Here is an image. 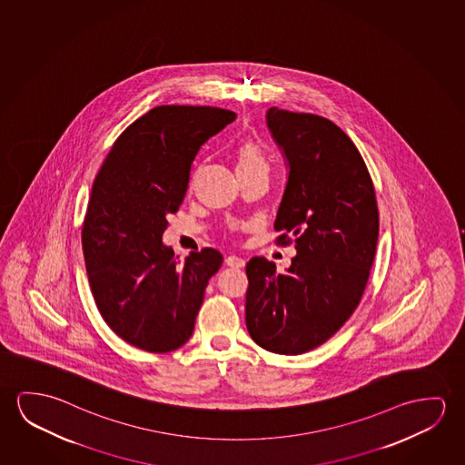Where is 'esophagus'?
Instances as JSON below:
<instances>
[{"label": "esophagus", "instance_id": "34e87169", "mask_svg": "<svg viewBox=\"0 0 465 465\" xmlns=\"http://www.w3.org/2000/svg\"><path fill=\"white\" fill-rule=\"evenodd\" d=\"M225 264L232 267V269H243L244 261L242 258H238V256H229V258L225 259Z\"/></svg>", "mask_w": 465, "mask_h": 465}]
</instances>
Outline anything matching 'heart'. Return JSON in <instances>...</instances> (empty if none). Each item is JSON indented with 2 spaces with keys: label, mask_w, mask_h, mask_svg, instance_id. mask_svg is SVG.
<instances>
[{
  "label": "heart",
  "mask_w": 465,
  "mask_h": 465,
  "mask_svg": "<svg viewBox=\"0 0 465 465\" xmlns=\"http://www.w3.org/2000/svg\"><path fill=\"white\" fill-rule=\"evenodd\" d=\"M236 171L240 173H251V172H269L267 157L264 151L261 150L256 142L243 140L235 148Z\"/></svg>",
  "instance_id": "heart-1"
}]
</instances>
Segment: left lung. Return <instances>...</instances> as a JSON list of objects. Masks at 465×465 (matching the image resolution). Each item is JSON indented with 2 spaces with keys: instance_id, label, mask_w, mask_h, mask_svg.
<instances>
[{
  "instance_id": "obj_1",
  "label": "left lung",
  "mask_w": 465,
  "mask_h": 465,
  "mask_svg": "<svg viewBox=\"0 0 465 465\" xmlns=\"http://www.w3.org/2000/svg\"><path fill=\"white\" fill-rule=\"evenodd\" d=\"M290 165L273 229L298 254L285 273L265 258L246 264V327L275 354L325 343L358 308L379 240V207L364 159L350 136L315 114H265Z\"/></svg>"
}]
</instances>
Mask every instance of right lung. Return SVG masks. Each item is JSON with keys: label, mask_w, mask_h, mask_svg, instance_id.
<instances>
[{"label": "right lung", "mask_w": 465, "mask_h": 465, "mask_svg": "<svg viewBox=\"0 0 465 465\" xmlns=\"http://www.w3.org/2000/svg\"><path fill=\"white\" fill-rule=\"evenodd\" d=\"M235 117L221 107H153L122 132L94 179L82 227L86 275L101 317L135 348L163 354L193 333L223 258L204 248L179 265L161 240L201 144Z\"/></svg>", "instance_id": "add662e5"}]
</instances>
